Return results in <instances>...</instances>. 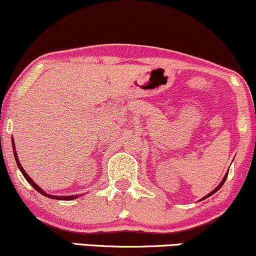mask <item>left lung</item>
<instances>
[{"label": "left lung", "mask_w": 256, "mask_h": 256, "mask_svg": "<svg viewBox=\"0 0 256 256\" xmlns=\"http://www.w3.org/2000/svg\"><path fill=\"white\" fill-rule=\"evenodd\" d=\"M227 176H228V172L227 174H224V177H223V180H222V182L221 183H220L218 184V188H215V189L214 190H212V192H210V194H208V195H206V196H204V197H203V198L202 200H204V198H206V197H209V196H212V194H215L216 192H218V190H220V188H221L222 186H223V183H224L226 182V180H227Z\"/></svg>", "instance_id": "1"}]
</instances>
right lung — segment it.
I'll use <instances>...</instances> for the list:
<instances>
[{"label": "right lung", "mask_w": 256, "mask_h": 256, "mask_svg": "<svg viewBox=\"0 0 256 256\" xmlns=\"http://www.w3.org/2000/svg\"><path fill=\"white\" fill-rule=\"evenodd\" d=\"M12 151H14V156H15L16 164H18V169H20V171H21V172H22V174H24V178L28 180V183L30 184V186H33L35 190H36V192H40L41 195H44V196L48 197V198H53V200H74V198H78V197H79V196H82V195H73V196H53V195H50V194L44 192V190H42L41 188L38 186V184H35L34 180H32L30 177H29L27 174H26V171L24 170V168H22V166H21V164H20V160H18V154H16V150H15V144H14V139H12Z\"/></svg>", "instance_id": "right-lung-1"}]
</instances>
